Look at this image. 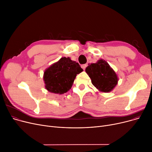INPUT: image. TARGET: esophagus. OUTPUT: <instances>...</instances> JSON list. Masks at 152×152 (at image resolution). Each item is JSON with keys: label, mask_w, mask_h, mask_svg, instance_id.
Segmentation results:
<instances>
[{"label": "esophagus", "mask_w": 152, "mask_h": 152, "mask_svg": "<svg viewBox=\"0 0 152 152\" xmlns=\"http://www.w3.org/2000/svg\"><path fill=\"white\" fill-rule=\"evenodd\" d=\"M81 67H82V68L83 70H85V68H86V64H83V65H82Z\"/></svg>", "instance_id": "esophagus-1"}]
</instances>
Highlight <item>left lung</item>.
Instances as JSON below:
<instances>
[{
  "instance_id": "1",
  "label": "left lung",
  "mask_w": 152,
  "mask_h": 152,
  "mask_svg": "<svg viewBox=\"0 0 152 152\" xmlns=\"http://www.w3.org/2000/svg\"><path fill=\"white\" fill-rule=\"evenodd\" d=\"M92 84L101 92H110L118 84V78L114 70L104 60L89 64L85 69Z\"/></svg>"
}]
</instances>
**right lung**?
Instances as JSON below:
<instances>
[{
  "label": "right lung",
  "instance_id": "obj_1",
  "mask_svg": "<svg viewBox=\"0 0 152 152\" xmlns=\"http://www.w3.org/2000/svg\"><path fill=\"white\" fill-rule=\"evenodd\" d=\"M82 71L78 63L69 57H62L45 70L43 76L45 88L56 94L66 93L72 88L77 75Z\"/></svg>",
  "mask_w": 152,
  "mask_h": 152
}]
</instances>
